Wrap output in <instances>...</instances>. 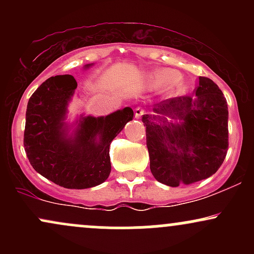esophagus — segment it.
<instances>
[{"label": "esophagus", "instance_id": "esophagus-1", "mask_svg": "<svg viewBox=\"0 0 254 254\" xmlns=\"http://www.w3.org/2000/svg\"><path fill=\"white\" fill-rule=\"evenodd\" d=\"M145 113V110L143 109V107H141V106H138V107H136L135 109V117L136 118H141L142 116H143Z\"/></svg>", "mask_w": 254, "mask_h": 254}]
</instances>
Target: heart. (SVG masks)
<instances>
[{"instance_id": "b5f03b06", "label": "heart", "mask_w": 254, "mask_h": 254, "mask_svg": "<svg viewBox=\"0 0 254 254\" xmlns=\"http://www.w3.org/2000/svg\"><path fill=\"white\" fill-rule=\"evenodd\" d=\"M179 74L173 70H162L159 71L157 74L154 75L153 77V84L154 86H164V84H168L172 82H177L179 80Z\"/></svg>"}]
</instances>
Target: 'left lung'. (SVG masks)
I'll return each mask as SVG.
<instances>
[{
	"label": "left lung",
	"mask_w": 254,
	"mask_h": 254,
	"mask_svg": "<svg viewBox=\"0 0 254 254\" xmlns=\"http://www.w3.org/2000/svg\"><path fill=\"white\" fill-rule=\"evenodd\" d=\"M154 111L182 121L165 124L162 117H142L150 171L157 182L176 188L180 183L199 182L216 173L229 144L228 106L217 84L199 76L194 94L165 99L154 105Z\"/></svg>",
	"instance_id": "obj_1"
}]
</instances>
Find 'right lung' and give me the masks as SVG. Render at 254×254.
I'll return each instance as SVG.
<instances>
[{
	"label": "right lung",
	"instance_id": "1",
	"mask_svg": "<svg viewBox=\"0 0 254 254\" xmlns=\"http://www.w3.org/2000/svg\"><path fill=\"white\" fill-rule=\"evenodd\" d=\"M76 87L71 75L52 76L38 87L27 104L24 148L38 173L78 190L109 178L111 142L133 118V111L125 107L107 117L82 118L74 138H66L63 121Z\"/></svg>",
	"mask_w": 254,
	"mask_h": 254
}]
</instances>
